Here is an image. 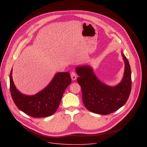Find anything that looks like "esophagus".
I'll list each match as a JSON object with an SVG mask.
<instances>
[{"mask_svg":"<svg viewBox=\"0 0 147 147\" xmlns=\"http://www.w3.org/2000/svg\"><path fill=\"white\" fill-rule=\"evenodd\" d=\"M71 78L73 80H75L77 78V74L75 71H72L71 73Z\"/></svg>","mask_w":147,"mask_h":147,"instance_id":"obj_1","label":"esophagus"}]
</instances>
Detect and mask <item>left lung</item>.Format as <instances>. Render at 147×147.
Listing matches in <instances>:
<instances>
[{"label":"left lung","mask_w":147,"mask_h":147,"mask_svg":"<svg viewBox=\"0 0 147 147\" xmlns=\"http://www.w3.org/2000/svg\"><path fill=\"white\" fill-rule=\"evenodd\" d=\"M125 63L124 77L115 87L101 82L89 66L78 67L76 71L77 82L81 88L83 103L91 112L99 115L111 114L126 103L131 90V74L129 63L121 53Z\"/></svg>","instance_id":"left-lung-1"}]
</instances>
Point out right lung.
<instances>
[{"label":"right lung","mask_w":147,"mask_h":147,"mask_svg":"<svg viewBox=\"0 0 147 147\" xmlns=\"http://www.w3.org/2000/svg\"><path fill=\"white\" fill-rule=\"evenodd\" d=\"M71 82L69 72L57 73L49 84L33 96L21 94L16 88L10 74V90L16 107L33 117H45L54 114L59 108L63 93Z\"/></svg>","instance_id":"right-lung-1"}]
</instances>
